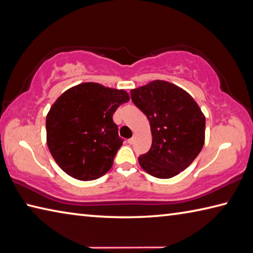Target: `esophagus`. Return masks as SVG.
Returning <instances> with one entry per match:
<instances>
[{
  "label": "esophagus",
  "mask_w": 253,
  "mask_h": 253,
  "mask_svg": "<svg viewBox=\"0 0 253 253\" xmlns=\"http://www.w3.org/2000/svg\"><path fill=\"white\" fill-rule=\"evenodd\" d=\"M127 143H128V144H133V143H134V137H131V139H128Z\"/></svg>",
  "instance_id": "1"
}]
</instances>
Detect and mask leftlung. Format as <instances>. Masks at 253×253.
I'll use <instances>...</instances> for the list:
<instances>
[{"label": "left lung", "mask_w": 253, "mask_h": 253, "mask_svg": "<svg viewBox=\"0 0 253 253\" xmlns=\"http://www.w3.org/2000/svg\"><path fill=\"white\" fill-rule=\"evenodd\" d=\"M133 103L149 119L150 151L141 168L157 178L174 177L193 163L205 142L206 119L189 93L163 80L131 90Z\"/></svg>", "instance_id": "1"}]
</instances>
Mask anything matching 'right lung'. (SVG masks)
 I'll return each instance as SVG.
<instances>
[{
    "mask_svg": "<svg viewBox=\"0 0 253 253\" xmlns=\"http://www.w3.org/2000/svg\"><path fill=\"white\" fill-rule=\"evenodd\" d=\"M128 100L125 90L96 83L75 85L56 100L46 117L47 145L65 173L93 180L112 168L123 142L112 117Z\"/></svg>",
    "mask_w": 253,
    "mask_h": 253,
    "instance_id": "right-lung-1",
    "label": "right lung"
}]
</instances>
